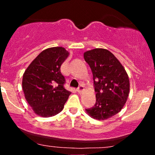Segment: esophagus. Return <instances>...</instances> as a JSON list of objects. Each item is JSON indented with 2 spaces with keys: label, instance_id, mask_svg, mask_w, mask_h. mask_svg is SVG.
I'll return each mask as SVG.
<instances>
[{
  "label": "esophagus",
  "instance_id": "obj_1",
  "mask_svg": "<svg viewBox=\"0 0 155 155\" xmlns=\"http://www.w3.org/2000/svg\"><path fill=\"white\" fill-rule=\"evenodd\" d=\"M84 88L83 86H79V87L77 88V92H79V93H81V92L84 91Z\"/></svg>",
  "mask_w": 155,
  "mask_h": 155
}]
</instances>
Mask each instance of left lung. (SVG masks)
Here are the masks:
<instances>
[{
  "label": "left lung",
  "mask_w": 155,
  "mask_h": 155,
  "mask_svg": "<svg viewBox=\"0 0 155 155\" xmlns=\"http://www.w3.org/2000/svg\"><path fill=\"white\" fill-rule=\"evenodd\" d=\"M84 58L92 70L96 92L95 106L85 111L95 120H106L119 113L127 102L128 75L118 59L106 49L85 51Z\"/></svg>",
  "instance_id": "obj_1"
}]
</instances>
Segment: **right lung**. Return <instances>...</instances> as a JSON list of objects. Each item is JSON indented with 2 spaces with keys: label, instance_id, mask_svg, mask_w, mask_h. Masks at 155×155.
I'll list each match as a JSON object with an SVG mask.
<instances>
[{
  "label": "right lung",
  "instance_id": "add662e5",
  "mask_svg": "<svg viewBox=\"0 0 155 155\" xmlns=\"http://www.w3.org/2000/svg\"><path fill=\"white\" fill-rule=\"evenodd\" d=\"M69 52L61 47L42 51L23 74L22 89L27 102L38 116H54L63 109L70 91L64 88L60 66Z\"/></svg>",
  "mask_w": 155,
  "mask_h": 155
}]
</instances>
